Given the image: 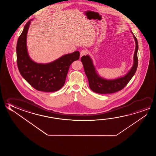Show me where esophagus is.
I'll use <instances>...</instances> for the list:
<instances>
[{
  "instance_id": "obj_1",
  "label": "esophagus",
  "mask_w": 156,
  "mask_h": 156,
  "mask_svg": "<svg viewBox=\"0 0 156 156\" xmlns=\"http://www.w3.org/2000/svg\"><path fill=\"white\" fill-rule=\"evenodd\" d=\"M87 53V50L83 49V50H82L80 52V57H82L83 55H85Z\"/></svg>"
}]
</instances>
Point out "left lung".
<instances>
[{
    "label": "left lung",
    "mask_w": 156,
    "mask_h": 156,
    "mask_svg": "<svg viewBox=\"0 0 156 156\" xmlns=\"http://www.w3.org/2000/svg\"><path fill=\"white\" fill-rule=\"evenodd\" d=\"M135 42V49L133 58V65L129 71L122 77L115 79H108L100 76L94 67L92 59L89 55H84L81 58L85 73L89 81L90 88L92 91L101 94H112L122 89L127 85L128 82L133 77L138 67V42L137 39L134 35Z\"/></svg>",
    "instance_id": "8db88e82"
}]
</instances>
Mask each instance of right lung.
Segmentation results:
<instances>
[{
  "label": "right lung",
  "mask_w": 156,
  "mask_h": 156,
  "mask_svg": "<svg viewBox=\"0 0 156 156\" xmlns=\"http://www.w3.org/2000/svg\"><path fill=\"white\" fill-rule=\"evenodd\" d=\"M30 20L26 24L19 37L16 47L17 63L23 78L34 89L44 92H54L64 86L71 64L79 58V51L66 54L53 62L40 64L29 55L27 37Z\"/></svg>",
  "instance_id": "add662e5"
}]
</instances>
